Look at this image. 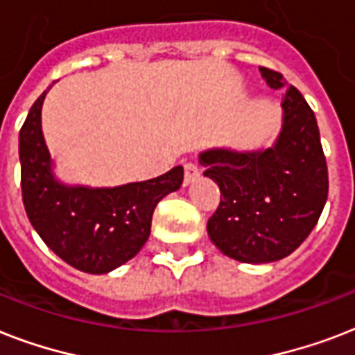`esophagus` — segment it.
<instances>
[{
  "label": "esophagus",
  "instance_id": "esophagus-1",
  "mask_svg": "<svg viewBox=\"0 0 355 355\" xmlns=\"http://www.w3.org/2000/svg\"><path fill=\"white\" fill-rule=\"evenodd\" d=\"M199 175L200 171L199 167H197V164H193V162H186V164H184V184H186V186L193 182Z\"/></svg>",
  "mask_w": 355,
  "mask_h": 355
}]
</instances>
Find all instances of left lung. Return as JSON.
I'll use <instances>...</instances> for the list:
<instances>
[{
  "mask_svg": "<svg viewBox=\"0 0 355 355\" xmlns=\"http://www.w3.org/2000/svg\"><path fill=\"white\" fill-rule=\"evenodd\" d=\"M259 71L270 88H286L282 73ZM282 110V130L269 149L217 147L199 155L205 177L221 189L208 236L225 256L243 263L278 261L297 250L328 199V167L313 110L295 86H287Z\"/></svg>",
  "mask_w": 355,
  "mask_h": 355,
  "instance_id": "obj_1",
  "label": "left lung"
}]
</instances>
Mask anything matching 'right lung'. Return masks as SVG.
<instances>
[{
	"mask_svg": "<svg viewBox=\"0 0 355 355\" xmlns=\"http://www.w3.org/2000/svg\"><path fill=\"white\" fill-rule=\"evenodd\" d=\"M44 92L19 130L21 197L42 241L66 263L90 275H107L127 263L149 239L156 205L182 186L180 166L160 177L88 188L60 182L42 134Z\"/></svg>",
	"mask_w": 355,
	"mask_h": 355,
	"instance_id": "1",
	"label": "right lung"
}]
</instances>
